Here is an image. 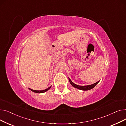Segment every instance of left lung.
<instances>
[{"label":"left lung","instance_id":"left-lung-1","mask_svg":"<svg viewBox=\"0 0 126 126\" xmlns=\"http://www.w3.org/2000/svg\"><path fill=\"white\" fill-rule=\"evenodd\" d=\"M69 80L70 83L71 84V85L72 86L74 87L75 88H76L77 89H80V90H90L91 89H92L93 88H94L95 86L98 83V82H99V81H98V82H97L95 83H94L93 84H91V85H90L79 86V85H76L75 83H74L73 82H72L71 81V80H70L69 78Z\"/></svg>","mask_w":126,"mask_h":126}]
</instances>
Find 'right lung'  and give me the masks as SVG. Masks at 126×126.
I'll use <instances>...</instances> for the list:
<instances>
[{
	"instance_id": "right-lung-1",
	"label": "right lung",
	"mask_w": 126,
	"mask_h": 126,
	"mask_svg": "<svg viewBox=\"0 0 126 126\" xmlns=\"http://www.w3.org/2000/svg\"><path fill=\"white\" fill-rule=\"evenodd\" d=\"M51 86H50L49 87H48V88L47 89H45L44 90H33V89H30L31 91L34 92H36V93H43V92H45L46 91H47V90H48L50 88H51Z\"/></svg>"
}]
</instances>
